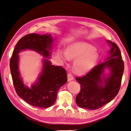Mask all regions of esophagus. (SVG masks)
Returning a JSON list of instances; mask_svg holds the SVG:
<instances>
[{
    "label": "esophagus",
    "mask_w": 131,
    "mask_h": 131,
    "mask_svg": "<svg viewBox=\"0 0 131 131\" xmlns=\"http://www.w3.org/2000/svg\"><path fill=\"white\" fill-rule=\"evenodd\" d=\"M68 81H71V80H73V76L71 73H68Z\"/></svg>",
    "instance_id": "esophagus-1"
}]
</instances>
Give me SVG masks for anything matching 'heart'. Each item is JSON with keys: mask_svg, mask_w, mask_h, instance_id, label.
<instances>
[{"mask_svg": "<svg viewBox=\"0 0 131 131\" xmlns=\"http://www.w3.org/2000/svg\"><path fill=\"white\" fill-rule=\"evenodd\" d=\"M58 55L64 62L74 60L73 68L79 74H85L92 70L100 58L94 46L82 42L69 46L65 52L59 51Z\"/></svg>", "mask_w": 131, "mask_h": 131, "instance_id": "heart-1", "label": "heart"}]
</instances>
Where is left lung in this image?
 Returning <instances> with one entry per match:
<instances>
[{
    "instance_id": "1",
    "label": "left lung",
    "mask_w": 131,
    "mask_h": 131,
    "mask_svg": "<svg viewBox=\"0 0 131 131\" xmlns=\"http://www.w3.org/2000/svg\"><path fill=\"white\" fill-rule=\"evenodd\" d=\"M111 47L110 56L105 61L96 65L86 75L76 77L81 89L76 98L80 107L91 110L99 109L115 97L121 85L124 71V62L118 46L115 42L107 40ZM110 70L106 77L104 71Z\"/></svg>"
}]
</instances>
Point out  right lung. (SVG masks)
Instances as JSON below:
<instances>
[{
    "mask_svg": "<svg viewBox=\"0 0 131 131\" xmlns=\"http://www.w3.org/2000/svg\"><path fill=\"white\" fill-rule=\"evenodd\" d=\"M53 39L51 35H40L32 33L26 35L16 43L10 60V68L17 95L30 105L48 108L55 103L59 89L68 81L66 70L62 66L52 65L49 60L43 59L42 72L38 81L31 88L24 85L19 71V53L30 49L46 58L50 56Z\"/></svg>",
    "mask_w": 131,
    "mask_h": 131,
    "instance_id": "right-lung-1",
    "label": "right lung"
}]
</instances>
